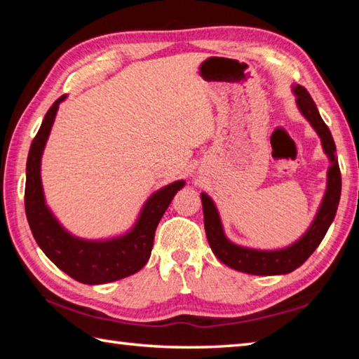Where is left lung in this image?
<instances>
[{"label": "left lung", "mask_w": 359, "mask_h": 359, "mask_svg": "<svg viewBox=\"0 0 359 359\" xmlns=\"http://www.w3.org/2000/svg\"><path fill=\"white\" fill-rule=\"evenodd\" d=\"M291 92L296 96V106L302 117L311 123L317 133L321 147L330 161L326 172V190L317 209L311 226L306 229L299 239L291 242L282 248H253L239 245L231 241L224 233L222 217L218 209L208 193H201L204 228L209 245L215 257L233 269L252 276H283L297 269L315 252V248L323 241L326 231L336 217L340 190H342V177L336 155V144L331 136V131L321 118V115L307 90L301 85H293Z\"/></svg>", "instance_id": "8db88e82"}]
</instances>
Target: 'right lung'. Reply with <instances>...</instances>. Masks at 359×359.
<instances>
[{
  "instance_id": "obj_1",
  "label": "right lung",
  "mask_w": 359,
  "mask_h": 359,
  "mask_svg": "<svg viewBox=\"0 0 359 359\" xmlns=\"http://www.w3.org/2000/svg\"><path fill=\"white\" fill-rule=\"evenodd\" d=\"M66 95L53 102L33 139L27 160L25 212L33 238L58 269L77 282L101 285L136 274L147 264L154 247L155 229L175 193L185 180L161 187L145 199L130 229L106 239H83L69 233L47 205L41 179V161L50 136L58 107Z\"/></svg>"
}]
</instances>
